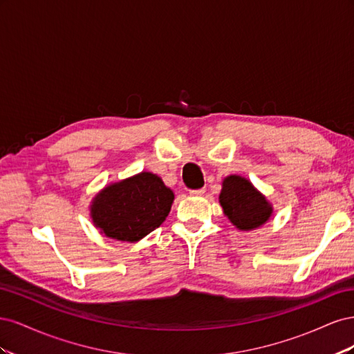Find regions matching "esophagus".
Here are the masks:
<instances>
[{
    "instance_id": "1",
    "label": "esophagus",
    "mask_w": 354,
    "mask_h": 354,
    "mask_svg": "<svg viewBox=\"0 0 354 354\" xmlns=\"http://www.w3.org/2000/svg\"><path fill=\"white\" fill-rule=\"evenodd\" d=\"M205 194V189H198V190H190V195L192 196H202Z\"/></svg>"
}]
</instances>
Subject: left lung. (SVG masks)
I'll use <instances>...</instances> for the list:
<instances>
[{"label": "left lung", "mask_w": 354, "mask_h": 354, "mask_svg": "<svg viewBox=\"0 0 354 354\" xmlns=\"http://www.w3.org/2000/svg\"><path fill=\"white\" fill-rule=\"evenodd\" d=\"M218 202L224 216L242 232L260 229L273 216V205L248 178L238 174L224 177Z\"/></svg>", "instance_id": "8db88e82"}]
</instances>
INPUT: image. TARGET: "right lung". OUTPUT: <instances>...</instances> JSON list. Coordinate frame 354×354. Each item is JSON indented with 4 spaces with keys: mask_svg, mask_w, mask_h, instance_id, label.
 <instances>
[{
    "mask_svg": "<svg viewBox=\"0 0 354 354\" xmlns=\"http://www.w3.org/2000/svg\"><path fill=\"white\" fill-rule=\"evenodd\" d=\"M173 202L162 178L142 171L104 186L90 203V217L103 236L134 243L165 221Z\"/></svg>",
    "mask_w": 354,
    "mask_h": 354,
    "instance_id": "add662e5",
    "label": "right lung"
}]
</instances>
